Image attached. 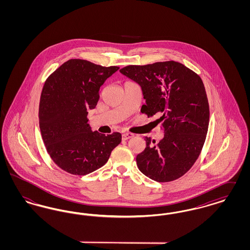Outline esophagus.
I'll return each mask as SVG.
<instances>
[{
	"label": "esophagus",
	"instance_id": "34e87169",
	"mask_svg": "<svg viewBox=\"0 0 250 250\" xmlns=\"http://www.w3.org/2000/svg\"><path fill=\"white\" fill-rule=\"evenodd\" d=\"M135 135L133 134V133H124L123 134V140H125V141H126V140H129V139H131V138H133Z\"/></svg>",
	"mask_w": 250,
	"mask_h": 250
}]
</instances>
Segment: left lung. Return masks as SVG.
<instances>
[{"label":"left lung","mask_w":250,"mask_h":250,"mask_svg":"<svg viewBox=\"0 0 250 250\" xmlns=\"http://www.w3.org/2000/svg\"><path fill=\"white\" fill-rule=\"evenodd\" d=\"M120 72L140 84L146 100L141 111L159 115L164 130L158 143L145 137L139 169L160 183L182 177L198 159L208 131L209 103L201 77L174 61L127 65Z\"/></svg>","instance_id":"8db88e82"}]
</instances>
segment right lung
I'll return each instance as SVG.
<instances>
[{"instance_id":"add662e5","label":"right lung","mask_w":250,"mask_h":250,"mask_svg":"<svg viewBox=\"0 0 250 250\" xmlns=\"http://www.w3.org/2000/svg\"><path fill=\"white\" fill-rule=\"evenodd\" d=\"M118 66L105 67L82 59L68 60L46 80L39 103V127L48 155L64 171L86 175L107 163L122 142L114 132L91 130L88 110L95 108L99 89Z\"/></svg>"}]
</instances>
